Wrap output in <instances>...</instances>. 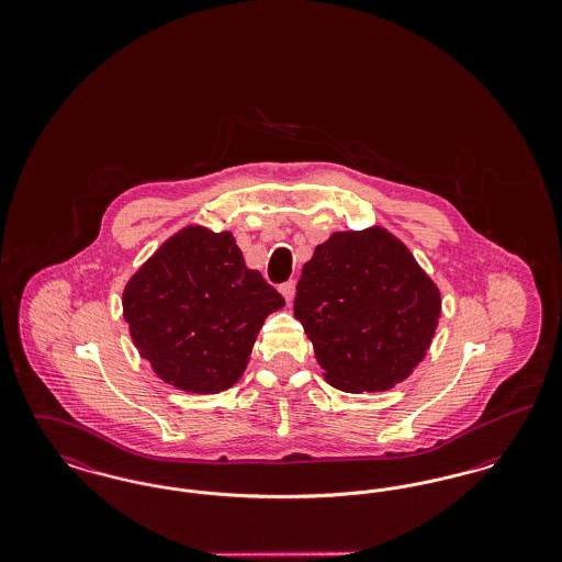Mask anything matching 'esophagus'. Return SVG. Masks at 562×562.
Returning <instances> with one entry per match:
<instances>
[{
  "mask_svg": "<svg viewBox=\"0 0 562 562\" xmlns=\"http://www.w3.org/2000/svg\"><path fill=\"white\" fill-rule=\"evenodd\" d=\"M294 291H296V282L294 280H286L284 284H280V293L284 294V299L289 303L294 299Z\"/></svg>",
  "mask_w": 562,
  "mask_h": 562,
  "instance_id": "34e87169",
  "label": "esophagus"
}]
</instances>
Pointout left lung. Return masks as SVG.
<instances>
[{
    "instance_id": "obj_1",
    "label": "left lung",
    "mask_w": 562,
    "mask_h": 562,
    "mask_svg": "<svg viewBox=\"0 0 562 562\" xmlns=\"http://www.w3.org/2000/svg\"><path fill=\"white\" fill-rule=\"evenodd\" d=\"M293 310L330 385L381 392L426 356L440 293L406 246L374 227L339 232L316 246Z\"/></svg>"
}]
</instances>
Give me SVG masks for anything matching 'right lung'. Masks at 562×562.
I'll return each mask as SVG.
<instances>
[{
	"label": "right lung",
	"instance_id": "1",
	"mask_svg": "<svg viewBox=\"0 0 562 562\" xmlns=\"http://www.w3.org/2000/svg\"><path fill=\"white\" fill-rule=\"evenodd\" d=\"M282 294L244 266L232 234L188 227L138 269L124 291L134 346L170 385L216 394L246 369L259 328Z\"/></svg>",
	"mask_w": 562,
	"mask_h": 562
}]
</instances>
